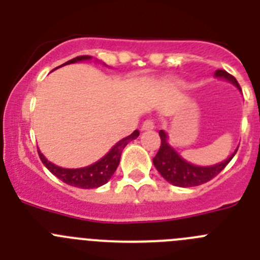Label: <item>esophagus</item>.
<instances>
[{"label": "esophagus", "instance_id": "1", "mask_svg": "<svg viewBox=\"0 0 260 260\" xmlns=\"http://www.w3.org/2000/svg\"><path fill=\"white\" fill-rule=\"evenodd\" d=\"M155 128V121L153 119H146L142 125V132H148Z\"/></svg>", "mask_w": 260, "mask_h": 260}]
</instances>
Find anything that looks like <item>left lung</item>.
<instances>
[{"instance_id":"obj_1","label":"left lung","mask_w":260,"mask_h":260,"mask_svg":"<svg viewBox=\"0 0 260 260\" xmlns=\"http://www.w3.org/2000/svg\"><path fill=\"white\" fill-rule=\"evenodd\" d=\"M215 77L224 78V79L232 82L237 88H241L237 79L225 70H216ZM158 135L161 139V144H160V148H158L156 156L152 158L153 165L168 182H171L174 186H180V187H194V186H199L211 181L229 164V161L238 150L237 148L225 161L220 162V164L212 165V167H198V165H192L185 161L169 146L167 133L160 130Z\"/></svg>"}]
</instances>
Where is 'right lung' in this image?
<instances>
[{
    "label": "right lung",
    "instance_id": "obj_1",
    "mask_svg": "<svg viewBox=\"0 0 260 260\" xmlns=\"http://www.w3.org/2000/svg\"><path fill=\"white\" fill-rule=\"evenodd\" d=\"M84 59H91L89 56H79L75 58L70 59V61L65 62L63 65H69V63H74V62L84 61ZM62 66V65H61ZM139 137V132L135 130L133 134L128 137L123 138L116 146L95 164L89 165L86 168H79V169H66V168H61L54 165L53 162L48 161L44 155L38 151L40 160L43 164L48 168V171L52 174L59 178L62 182L68 183L74 187H79V189H95V187H100V186L105 185L108 181L110 180V177L113 176L116 172L117 167L119 164V158H121V153H122L123 148L128 142L134 141Z\"/></svg>",
    "mask_w": 260,
    "mask_h": 260
}]
</instances>
